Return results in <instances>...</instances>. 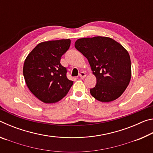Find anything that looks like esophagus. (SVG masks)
Segmentation results:
<instances>
[{"label": "esophagus", "mask_w": 153, "mask_h": 153, "mask_svg": "<svg viewBox=\"0 0 153 153\" xmlns=\"http://www.w3.org/2000/svg\"><path fill=\"white\" fill-rule=\"evenodd\" d=\"M79 76L80 77H81L82 79H84V77L86 76V74L84 73V72H80V74H79Z\"/></svg>", "instance_id": "esophagus-1"}]
</instances>
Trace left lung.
I'll list each match as a JSON object with an SVG mask.
<instances>
[{"mask_svg":"<svg viewBox=\"0 0 153 153\" xmlns=\"http://www.w3.org/2000/svg\"><path fill=\"white\" fill-rule=\"evenodd\" d=\"M75 47L86 56L97 77L90 94L100 102L117 99L125 91L131 79L128 52L112 38L103 36L80 38Z\"/></svg>","mask_w":153,"mask_h":153,"instance_id":"left-lung-1","label":"left lung"}]
</instances>
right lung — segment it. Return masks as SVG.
<instances>
[{"instance_id": "obj_1", "label": "right lung", "mask_w": 153, "mask_h": 153, "mask_svg": "<svg viewBox=\"0 0 153 153\" xmlns=\"http://www.w3.org/2000/svg\"><path fill=\"white\" fill-rule=\"evenodd\" d=\"M69 39L41 42L27 55L23 74L28 88L41 101L54 103L68 93L74 82L67 77V68L60 63L69 50Z\"/></svg>"}]
</instances>
